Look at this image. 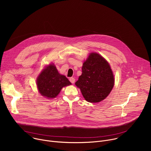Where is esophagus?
Returning <instances> with one entry per match:
<instances>
[{"instance_id":"obj_1","label":"esophagus","mask_w":151,"mask_h":151,"mask_svg":"<svg viewBox=\"0 0 151 151\" xmlns=\"http://www.w3.org/2000/svg\"><path fill=\"white\" fill-rule=\"evenodd\" d=\"M69 81H70V82H71L72 83H74L75 82V79L74 78H70Z\"/></svg>"}]
</instances>
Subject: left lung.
<instances>
[{
	"instance_id": "1",
	"label": "left lung",
	"mask_w": 151,
	"mask_h": 151,
	"mask_svg": "<svg viewBox=\"0 0 151 151\" xmlns=\"http://www.w3.org/2000/svg\"><path fill=\"white\" fill-rule=\"evenodd\" d=\"M114 82V75L109 63L100 54L91 52L83 62L82 74L75 85L87 101L98 103L110 94Z\"/></svg>"
}]
</instances>
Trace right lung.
Segmentation results:
<instances>
[{
  "label": "right lung",
  "instance_id": "add662e5",
  "mask_svg": "<svg viewBox=\"0 0 151 151\" xmlns=\"http://www.w3.org/2000/svg\"><path fill=\"white\" fill-rule=\"evenodd\" d=\"M71 84L65 76L58 73L53 63L46 66L36 79L39 92L49 99L56 97L63 87Z\"/></svg>",
  "mask_w": 151,
  "mask_h": 151
}]
</instances>
